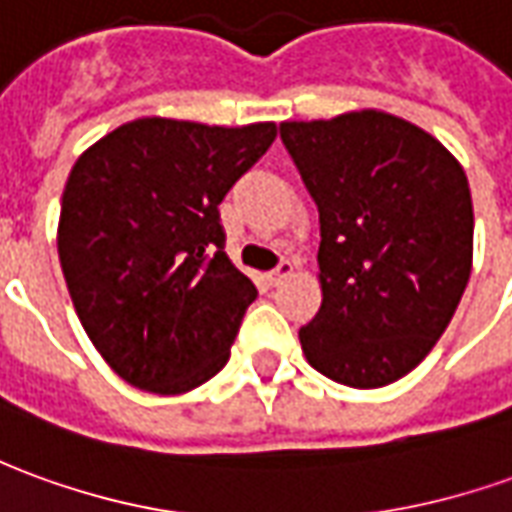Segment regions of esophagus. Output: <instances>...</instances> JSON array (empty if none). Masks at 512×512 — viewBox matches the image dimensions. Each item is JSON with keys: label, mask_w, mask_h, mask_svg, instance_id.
<instances>
[{"label": "esophagus", "mask_w": 512, "mask_h": 512, "mask_svg": "<svg viewBox=\"0 0 512 512\" xmlns=\"http://www.w3.org/2000/svg\"><path fill=\"white\" fill-rule=\"evenodd\" d=\"M293 271H296V263L293 260H280V266L274 268V271H268V282L271 285H280L282 280H288Z\"/></svg>", "instance_id": "obj_1"}]
</instances>
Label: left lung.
<instances>
[{
  "label": "left lung",
  "mask_w": 512,
  "mask_h": 512,
  "mask_svg": "<svg viewBox=\"0 0 512 512\" xmlns=\"http://www.w3.org/2000/svg\"><path fill=\"white\" fill-rule=\"evenodd\" d=\"M280 135L321 227V307L299 330L307 363L349 388L402 380L468 285L466 171L430 132L382 110L282 121Z\"/></svg>",
  "instance_id": "obj_1"
}]
</instances>
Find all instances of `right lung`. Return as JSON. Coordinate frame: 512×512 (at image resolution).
<instances>
[{
	"instance_id": "add662e5",
	"label": "right lung",
	"mask_w": 512,
	"mask_h": 512,
	"mask_svg": "<svg viewBox=\"0 0 512 512\" xmlns=\"http://www.w3.org/2000/svg\"><path fill=\"white\" fill-rule=\"evenodd\" d=\"M274 138V121L146 116L71 166L60 268L82 330L121 380L174 396L227 366L257 288L224 252L219 205Z\"/></svg>"
}]
</instances>
